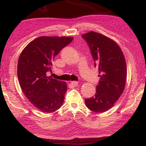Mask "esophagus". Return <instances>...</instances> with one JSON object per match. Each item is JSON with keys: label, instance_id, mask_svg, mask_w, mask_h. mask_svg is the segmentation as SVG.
Wrapping results in <instances>:
<instances>
[{"label": "esophagus", "instance_id": "obj_1", "mask_svg": "<svg viewBox=\"0 0 146 146\" xmlns=\"http://www.w3.org/2000/svg\"><path fill=\"white\" fill-rule=\"evenodd\" d=\"M71 84L73 86H77L78 85V82H77V81H73V82H71Z\"/></svg>", "mask_w": 146, "mask_h": 146}]
</instances>
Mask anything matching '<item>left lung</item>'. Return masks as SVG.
Here are the masks:
<instances>
[{
  "instance_id": "left-lung-1",
  "label": "left lung",
  "mask_w": 146,
  "mask_h": 146,
  "mask_svg": "<svg viewBox=\"0 0 146 146\" xmlns=\"http://www.w3.org/2000/svg\"><path fill=\"white\" fill-rule=\"evenodd\" d=\"M82 36L100 77L95 96L85 99L86 105L92 111L105 112L113 107L124 90L127 76L124 56L115 42L102 34L91 31Z\"/></svg>"
}]
</instances>
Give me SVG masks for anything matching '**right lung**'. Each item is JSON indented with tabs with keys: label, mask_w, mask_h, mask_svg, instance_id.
I'll return each mask as SVG.
<instances>
[{
	"label": "right lung",
	"mask_w": 146,
	"mask_h": 146,
	"mask_svg": "<svg viewBox=\"0 0 146 146\" xmlns=\"http://www.w3.org/2000/svg\"><path fill=\"white\" fill-rule=\"evenodd\" d=\"M69 36H40L22 51L17 66L21 88L32 104L44 113L60 108L67 91L66 83L47 76L58 53L73 40Z\"/></svg>",
	"instance_id": "1"
}]
</instances>
